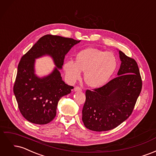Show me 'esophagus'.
<instances>
[{
  "instance_id": "obj_1",
  "label": "esophagus",
  "mask_w": 156,
  "mask_h": 156,
  "mask_svg": "<svg viewBox=\"0 0 156 156\" xmlns=\"http://www.w3.org/2000/svg\"><path fill=\"white\" fill-rule=\"evenodd\" d=\"M74 91L75 92H81L82 89H81V88H80L79 87H76L74 88Z\"/></svg>"
}]
</instances>
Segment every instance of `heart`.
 Returning <instances> with one entry per match:
<instances>
[{
    "mask_svg": "<svg viewBox=\"0 0 156 156\" xmlns=\"http://www.w3.org/2000/svg\"><path fill=\"white\" fill-rule=\"evenodd\" d=\"M117 65L116 56L111 52L88 48L75 55V62L72 60L64 62L63 69L69 82L77 81L81 76V72H84V81L88 85L99 88L109 81Z\"/></svg>",
    "mask_w": 156,
    "mask_h": 156,
    "instance_id": "b5f03b06",
    "label": "heart"
}]
</instances>
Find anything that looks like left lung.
Here are the masks:
<instances>
[{
    "mask_svg": "<svg viewBox=\"0 0 156 156\" xmlns=\"http://www.w3.org/2000/svg\"><path fill=\"white\" fill-rule=\"evenodd\" d=\"M121 61L118 77L101 88L86 91L82 120L87 128L105 131L128 119L142 89L136 61L119 51Z\"/></svg>",
    "mask_w": 156,
    "mask_h": 156,
    "instance_id": "left-lung-1",
    "label": "left lung"
}]
</instances>
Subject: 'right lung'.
<instances>
[{
    "label": "right lung",
    "mask_w": 156,
    "mask_h": 156,
    "mask_svg": "<svg viewBox=\"0 0 156 156\" xmlns=\"http://www.w3.org/2000/svg\"><path fill=\"white\" fill-rule=\"evenodd\" d=\"M81 40L47 34L41 37L22 56L17 68L13 92L23 117L33 124L43 125L54 119L60 99L73 88L62 81L59 69L65 55ZM44 55L52 58L55 65L44 77L35 73V59Z\"/></svg>",
    "instance_id": "add662e5"
}]
</instances>
